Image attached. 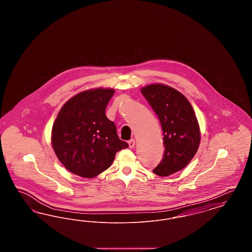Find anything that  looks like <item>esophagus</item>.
Listing matches in <instances>:
<instances>
[{"mask_svg": "<svg viewBox=\"0 0 252 252\" xmlns=\"http://www.w3.org/2000/svg\"><path fill=\"white\" fill-rule=\"evenodd\" d=\"M128 145H129V147L130 148H133L134 146H135V141L132 139L130 141H128Z\"/></svg>", "mask_w": 252, "mask_h": 252, "instance_id": "1", "label": "esophagus"}]
</instances>
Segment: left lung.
Instances as JSON below:
<instances>
[{
    "mask_svg": "<svg viewBox=\"0 0 252 252\" xmlns=\"http://www.w3.org/2000/svg\"><path fill=\"white\" fill-rule=\"evenodd\" d=\"M141 93L156 112L163 132L165 146L162 160L153 172L168 177L186 167L198 150L200 128L188 99L164 84H150Z\"/></svg>",
    "mask_w": 252,
    "mask_h": 252,
    "instance_id": "obj_1",
    "label": "left lung"
}]
</instances>
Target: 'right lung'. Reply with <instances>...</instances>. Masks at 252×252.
Here are the masks:
<instances>
[{"instance_id": "add662e5", "label": "right lung", "mask_w": 252, "mask_h": 252, "mask_svg": "<svg viewBox=\"0 0 252 252\" xmlns=\"http://www.w3.org/2000/svg\"><path fill=\"white\" fill-rule=\"evenodd\" d=\"M115 91L96 88L81 92L60 108L52 128V146L62 165L85 179L95 178L128 144L118 137L106 108Z\"/></svg>"}]
</instances>
